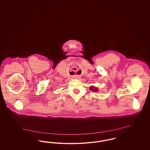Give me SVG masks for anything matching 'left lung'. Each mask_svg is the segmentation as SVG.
I'll use <instances>...</instances> for the list:
<instances>
[{
	"mask_svg": "<svg viewBox=\"0 0 150 150\" xmlns=\"http://www.w3.org/2000/svg\"><path fill=\"white\" fill-rule=\"evenodd\" d=\"M90 89L93 92H97L98 91V88H94V86L90 87Z\"/></svg>",
	"mask_w": 150,
	"mask_h": 150,
	"instance_id": "1",
	"label": "left lung"
}]
</instances>
